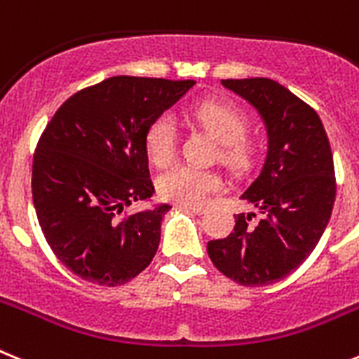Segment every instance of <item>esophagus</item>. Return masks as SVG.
<instances>
[{
	"mask_svg": "<svg viewBox=\"0 0 359 359\" xmlns=\"http://www.w3.org/2000/svg\"><path fill=\"white\" fill-rule=\"evenodd\" d=\"M177 207H182V209H187V210H191V212H194V214H205V212H207V209H205L203 205H191V203H177Z\"/></svg>",
	"mask_w": 359,
	"mask_h": 359,
	"instance_id": "1",
	"label": "esophagus"
}]
</instances>
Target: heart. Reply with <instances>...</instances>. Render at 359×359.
<instances>
[{
  "mask_svg": "<svg viewBox=\"0 0 359 359\" xmlns=\"http://www.w3.org/2000/svg\"><path fill=\"white\" fill-rule=\"evenodd\" d=\"M196 119L222 143V158L226 163L232 167L247 163L249 149L241 140L247 133V118L240 109L219 101H205L196 109ZM176 145L177 133L172 114L158 116L145 136L149 158L156 165L170 163L176 156ZM222 187L223 177L216 170L194 165H176L158 180L159 194L176 203H203Z\"/></svg>",
  "mask_w": 359,
  "mask_h": 359,
  "instance_id": "heart-1",
  "label": "heart"
}]
</instances>
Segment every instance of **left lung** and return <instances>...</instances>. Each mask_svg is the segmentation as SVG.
Returning <instances> with one entry per match:
<instances>
[{
    "label": "left lung",
    "mask_w": 359,
    "mask_h": 359,
    "mask_svg": "<svg viewBox=\"0 0 359 359\" xmlns=\"http://www.w3.org/2000/svg\"><path fill=\"white\" fill-rule=\"evenodd\" d=\"M262 118L267 154L240 196L254 210L236 214L223 240L207 243L219 272L247 287L283 280L311 256L336 198L329 137L314 109L274 79H222Z\"/></svg>",
    "instance_id": "left-lung-1"
}]
</instances>
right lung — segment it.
Here are the masks:
<instances>
[{"label": "right lung", "mask_w": 359, "mask_h": 359, "mask_svg": "<svg viewBox=\"0 0 359 359\" xmlns=\"http://www.w3.org/2000/svg\"><path fill=\"white\" fill-rule=\"evenodd\" d=\"M194 79L114 76L76 92L41 134L32 163L38 222L69 271L105 287L130 281L154 258L170 209L125 217L154 194L145 136L150 123L182 100Z\"/></svg>", "instance_id": "add662e5"}]
</instances>
